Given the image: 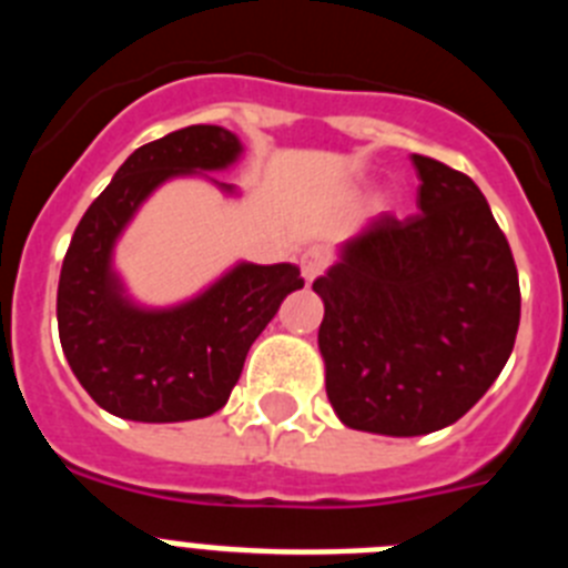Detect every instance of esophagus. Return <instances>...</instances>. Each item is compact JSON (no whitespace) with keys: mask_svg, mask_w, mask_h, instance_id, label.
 <instances>
[{"mask_svg":"<svg viewBox=\"0 0 568 568\" xmlns=\"http://www.w3.org/2000/svg\"><path fill=\"white\" fill-rule=\"evenodd\" d=\"M327 264H329L327 250H324V247H307V250H304V255H301V275H304V278H307V284H310V281H315L321 273H324V270H327Z\"/></svg>","mask_w":568,"mask_h":568,"instance_id":"1","label":"esophagus"}]
</instances>
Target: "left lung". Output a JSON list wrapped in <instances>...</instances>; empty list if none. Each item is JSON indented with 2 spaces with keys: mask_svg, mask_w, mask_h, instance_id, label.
Here are the masks:
<instances>
[{
  "mask_svg": "<svg viewBox=\"0 0 568 568\" xmlns=\"http://www.w3.org/2000/svg\"><path fill=\"white\" fill-rule=\"evenodd\" d=\"M409 219L378 215L315 278L327 398L353 429L395 438L455 424L509 361L518 267L478 184L429 155Z\"/></svg>",
  "mask_w": 568,
  "mask_h": 568,
  "instance_id": "left-lung-1",
  "label": "left lung"
}]
</instances>
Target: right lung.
Wrapping results in <instances>:
<instances>
[{
	"label": "right lung",
	"instance_id": "add662e5",
	"mask_svg": "<svg viewBox=\"0 0 568 568\" xmlns=\"http://www.w3.org/2000/svg\"><path fill=\"white\" fill-rule=\"evenodd\" d=\"M239 153V139L215 124L142 144L70 239L59 275V338L79 384L119 418L173 424L219 413L253 341L281 301L304 287L293 264H239L173 310H142L122 295L110 253L139 204L173 175L224 170Z\"/></svg>",
	"mask_w": 568,
	"mask_h": 568
}]
</instances>
